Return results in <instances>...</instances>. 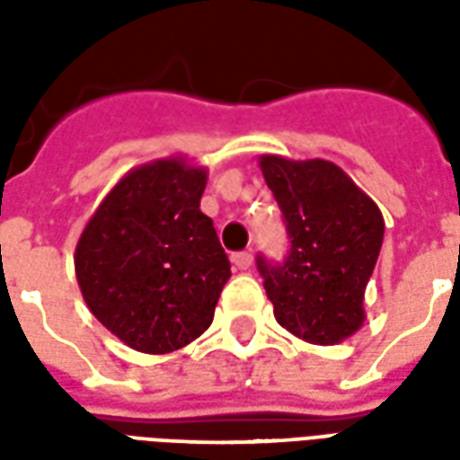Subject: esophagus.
I'll return each mask as SVG.
<instances>
[{
	"label": "esophagus",
	"instance_id": "34e87169",
	"mask_svg": "<svg viewBox=\"0 0 460 460\" xmlns=\"http://www.w3.org/2000/svg\"><path fill=\"white\" fill-rule=\"evenodd\" d=\"M231 261H234V266L239 270H249L251 263H253V253L251 251H241V253H234Z\"/></svg>",
	"mask_w": 460,
	"mask_h": 460
}]
</instances>
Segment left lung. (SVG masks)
<instances>
[{"label":"left lung","mask_w":460,"mask_h":460,"mask_svg":"<svg viewBox=\"0 0 460 460\" xmlns=\"http://www.w3.org/2000/svg\"><path fill=\"white\" fill-rule=\"evenodd\" d=\"M259 167L290 236L283 266L259 259L273 315L310 345H338L365 325L385 217L335 162L261 155Z\"/></svg>","instance_id":"8db88e82"}]
</instances>
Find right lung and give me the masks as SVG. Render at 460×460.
<instances>
[{"instance_id": "right-lung-1", "label": "right lung", "mask_w": 460, "mask_h": 460, "mask_svg": "<svg viewBox=\"0 0 460 460\" xmlns=\"http://www.w3.org/2000/svg\"><path fill=\"white\" fill-rule=\"evenodd\" d=\"M207 167L145 162L105 194L75 243L85 305L115 338L167 355L209 328L231 263L199 201Z\"/></svg>"}]
</instances>
